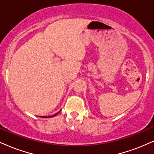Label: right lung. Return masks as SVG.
I'll use <instances>...</instances> for the list:
<instances>
[{
    "label": "right lung",
    "mask_w": 154,
    "mask_h": 154,
    "mask_svg": "<svg viewBox=\"0 0 154 154\" xmlns=\"http://www.w3.org/2000/svg\"><path fill=\"white\" fill-rule=\"evenodd\" d=\"M59 112L56 113V114H54V115H52V116H40V117H42V118H51V117H53V116H55L56 115H57V114H58V113H59Z\"/></svg>",
    "instance_id": "add662e5"
}]
</instances>
